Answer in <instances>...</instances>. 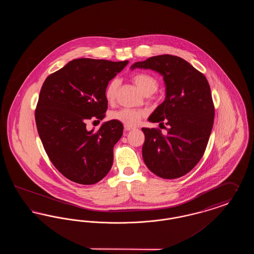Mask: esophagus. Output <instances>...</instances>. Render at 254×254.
<instances>
[{"instance_id":"esophagus-1","label":"esophagus","mask_w":254,"mask_h":254,"mask_svg":"<svg viewBox=\"0 0 254 254\" xmlns=\"http://www.w3.org/2000/svg\"><path fill=\"white\" fill-rule=\"evenodd\" d=\"M133 129H135V127H131V126H125V130L126 131H130V130H133Z\"/></svg>"}]
</instances>
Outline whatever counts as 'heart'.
<instances>
[{
  "mask_svg": "<svg viewBox=\"0 0 254 254\" xmlns=\"http://www.w3.org/2000/svg\"><path fill=\"white\" fill-rule=\"evenodd\" d=\"M134 84L145 94L149 95L157 90L159 82L157 79L145 72H138L134 74L132 77ZM119 86V81L117 79H113L109 82L106 88L105 96L109 102H113L116 98L117 90ZM145 112L140 109H121L112 111L109 115L111 120L120 122L127 126H135L144 117Z\"/></svg>",
  "mask_w": 254,
  "mask_h": 254,
  "instance_id": "1",
  "label": "heart"
}]
</instances>
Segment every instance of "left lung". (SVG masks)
Segmentation results:
<instances>
[{
    "instance_id": "8db88e82",
    "label": "left lung",
    "mask_w": 254,
    "mask_h": 254,
    "mask_svg": "<svg viewBox=\"0 0 254 254\" xmlns=\"http://www.w3.org/2000/svg\"><path fill=\"white\" fill-rule=\"evenodd\" d=\"M134 68L155 70L166 84V99L148 121L166 124L168 134L163 135L159 128H142L145 166L161 178H179L203 157L213 127L214 105L208 82L190 63L169 54L137 62L131 65Z\"/></svg>"
}]
</instances>
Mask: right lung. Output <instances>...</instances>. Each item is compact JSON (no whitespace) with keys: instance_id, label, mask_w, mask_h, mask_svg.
<instances>
[{"instance_id":"obj_1","label":"right lung","mask_w":254,"mask_h":254,"mask_svg":"<svg viewBox=\"0 0 254 254\" xmlns=\"http://www.w3.org/2000/svg\"><path fill=\"white\" fill-rule=\"evenodd\" d=\"M128 61L81 58L50 74L40 91L35 110L37 129L49 160L70 181L93 185L113 164V147L123 135L120 122L86 130L88 120H103L109 81Z\"/></svg>"}]
</instances>
